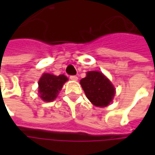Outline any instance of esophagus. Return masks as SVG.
Instances as JSON below:
<instances>
[{"label":"esophagus","mask_w":155,"mask_h":155,"mask_svg":"<svg viewBox=\"0 0 155 155\" xmlns=\"http://www.w3.org/2000/svg\"><path fill=\"white\" fill-rule=\"evenodd\" d=\"M70 78H71V80H72V81L78 80V78L77 76H71V77H70Z\"/></svg>","instance_id":"34e87169"}]
</instances>
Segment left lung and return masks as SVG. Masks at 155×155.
I'll return each mask as SVG.
<instances>
[{"mask_svg":"<svg viewBox=\"0 0 155 155\" xmlns=\"http://www.w3.org/2000/svg\"><path fill=\"white\" fill-rule=\"evenodd\" d=\"M80 84L87 98L97 107L109 105L116 93L111 82L100 71H88L86 77L80 80Z\"/></svg>","mask_w":155,"mask_h":155,"instance_id":"obj_1","label":"left lung"}]
</instances>
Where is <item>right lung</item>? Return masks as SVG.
<instances>
[{
	"instance_id": "right-lung-1",
	"label": "right lung",
	"mask_w": 155,
	"mask_h": 155,
	"mask_svg": "<svg viewBox=\"0 0 155 155\" xmlns=\"http://www.w3.org/2000/svg\"><path fill=\"white\" fill-rule=\"evenodd\" d=\"M68 80L64 75H55L44 73L39 80V94L45 102H51L56 98L61 91L64 84Z\"/></svg>"
}]
</instances>
